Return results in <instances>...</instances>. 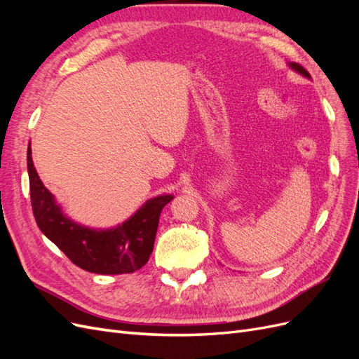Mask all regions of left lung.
Returning a JSON list of instances; mask_svg holds the SVG:
<instances>
[{"instance_id":"obj_1","label":"left lung","mask_w":359,"mask_h":359,"mask_svg":"<svg viewBox=\"0 0 359 359\" xmlns=\"http://www.w3.org/2000/svg\"><path fill=\"white\" fill-rule=\"evenodd\" d=\"M289 67L292 69V70H295L297 73H299L301 76H304V78H311V76H310V73L306 70V69H304L302 66H299V64H297V62H289Z\"/></svg>"}]
</instances>
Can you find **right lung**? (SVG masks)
Returning a JSON list of instances; mask_svg holds the SVG:
<instances>
[{"label": "right lung", "instance_id": "1", "mask_svg": "<svg viewBox=\"0 0 359 359\" xmlns=\"http://www.w3.org/2000/svg\"><path fill=\"white\" fill-rule=\"evenodd\" d=\"M27 165L36 223L74 265L94 274H130L148 262L153 253L160 212L173 199L172 194L147 201L128 220L116 227L91 229L69 219L53 194L43 186L32 163L31 147H28Z\"/></svg>", "mask_w": 359, "mask_h": 359}]
</instances>
